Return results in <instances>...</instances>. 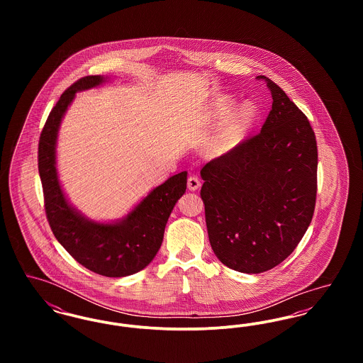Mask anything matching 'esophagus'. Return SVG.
Segmentation results:
<instances>
[{
  "label": "esophagus",
  "mask_w": 363,
  "mask_h": 363,
  "mask_svg": "<svg viewBox=\"0 0 363 363\" xmlns=\"http://www.w3.org/2000/svg\"><path fill=\"white\" fill-rule=\"evenodd\" d=\"M200 185H201L200 179H199L196 175H190L189 178H188V189L194 191V190H197L200 188Z\"/></svg>",
  "instance_id": "34e87169"
}]
</instances>
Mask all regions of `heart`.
<instances>
[{
    "label": "heart",
    "instance_id": "heart-1",
    "mask_svg": "<svg viewBox=\"0 0 363 363\" xmlns=\"http://www.w3.org/2000/svg\"><path fill=\"white\" fill-rule=\"evenodd\" d=\"M234 104L231 96H220L212 104L209 118L215 123H219L230 113ZM259 118V108L252 102H242L235 107L227 117L223 126L212 143V152L215 155H225L237 148L249 132L253 129Z\"/></svg>",
    "mask_w": 363,
    "mask_h": 363
}]
</instances>
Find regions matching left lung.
<instances>
[{"instance_id":"8db88e82","label":"left lung","mask_w":363,"mask_h":363,"mask_svg":"<svg viewBox=\"0 0 363 363\" xmlns=\"http://www.w3.org/2000/svg\"><path fill=\"white\" fill-rule=\"evenodd\" d=\"M264 79L274 102L261 132L200 173L212 250L243 274L272 269L293 253L311 225L317 193L311 122L277 83Z\"/></svg>"}]
</instances>
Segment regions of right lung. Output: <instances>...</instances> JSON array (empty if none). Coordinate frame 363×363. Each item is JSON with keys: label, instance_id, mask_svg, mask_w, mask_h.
I'll list each match as a JSON object with an SVG mask.
<instances>
[{"label": "right lung", "instance_id": "right-lung-1", "mask_svg": "<svg viewBox=\"0 0 363 363\" xmlns=\"http://www.w3.org/2000/svg\"><path fill=\"white\" fill-rule=\"evenodd\" d=\"M107 82V76H86L61 95L40 133L38 169L46 216L57 241L86 269L102 277H123L144 269L159 252L169 216L186 190L188 173L170 177L117 220H92L70 204L57 170L58 130L76 92Z\"/></svg>", "mask_w": 363, "mask_h": 363}]
</instances>
